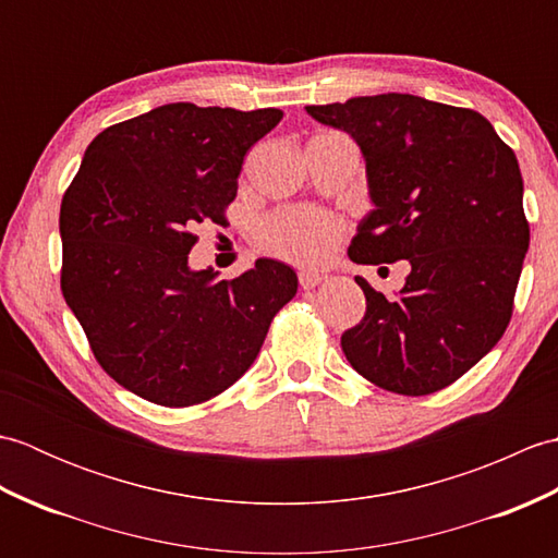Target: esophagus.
I'll use <instances>...</instances> for the list:
<instances>
[{"mask_svg": "<svg viewBox=\"0 0 558 558\" xmlns=\"http://www.w3.org/2000/svg\"><path fill=\"white\" fill-rule=\"evenodd\" d=\"M300 286L304 288V290H312V288H316L318 282L324 280V276L322 272H316V270H300Z\"/></svg>", "mask_w": 558, "mask_h": 558, "instance_id": "1", "label": "esophagus"}]
</instances>
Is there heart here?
<instances>
[{
  "label": "heart",
  "instance_id": "heart-1",
  "mask_svg": "<svg viewBox=\"0 0 558 558\" xmlns=\"http://www.w3.org/2000/svg\"><path fill=\"white\" fill-rule=\"evenodd\" d=\"M342 234V220L316 208H286L270 216L258 232L264 252L292 260L298 266H316L333 252Z\"/></svg>",
  "mask_w": 558,
  "mask_h": 558
}]
</instances>
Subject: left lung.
<instances>
[{
    "label": "left lung",
    "instance_id": "8db88e82",
    "mask_svg": "<svg viewBox=\"0 0 558 558\" xmlns=\"http://www.w3.org/2000/svg\"><path fill=\"white\" fill-rule=\"evenodd\" d=\"M357 141L376 208L348 248L357 264L410 260L398 298L364 278L366 312L340 336L352 369L429 396L472 369L511 324L530 244L523 177L487 117L408 93L310 105Z\"/></svg>",
    "mask_w": 558,
    "mask_h": 558
}]
</instances>
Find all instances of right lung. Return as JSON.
I'll return each mask as SVG.
<instances>
[{
  "instance_id": "right-lung-1",
  "label": "right lung",
  "mask_w": 558,
  "mask_h": 558,
  "mask_svg": "<svg viewBox=\"0 0 558 558\" xmlns=\"http://www.w3.org/2000/svg\"><path fill=\"white\" fill-rule=\"evenodd\" d=\"M276 108L172 102L90 141L59 210L62 292L102 372L162 408L201 405L240 378L298 292L280 260L232 280L189 270L201 222L228 225L244 156Z\"/></svg>"
}]
</instances>
